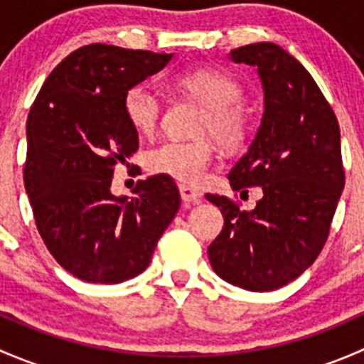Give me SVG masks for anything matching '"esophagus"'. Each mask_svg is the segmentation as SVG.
<instances>
[{
  "instance_id": "obj_1",
  "label": "esophagus",
  "mask_w": 364,
  "mask_h": 364,
  "mask_svg": "<svg viewBox=\"0 0 364 364\" xmlns=\"http://www.w3.org/2000/svg\"><path fill=\"white\" fill-rule=\"evenodd\" d=\"M179 193H181V199L185 203H199L203 199V193L188 185H179Z\"/></svg>"
}]
</instances>
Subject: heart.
I'll list each match as a JSON object with an SVG mask.
<instances>
[{
    "label": "heart",
    "instance_id": "b5f03b06",
    "mask_svg": "<svg viewBox=\"0 0 364 364\" xmlns=\"http://www.w3.org/2000/svg\"><path fill=\"white\" fill-rule=\"evenodd\" d=\"M176 84L199 102L205 111L197 134L211 135L223 148L241 144L248 130V116L243 105V87L216 68H199L179 73ZM123 112L137 134L151 135L161 116L160 98L146 84L128 87L123 97ZM213 160V148L205 139L197 141H165L146 155V167L181 183L196 185L204 178Z\"/></svg>",
    "mask_w": 364,
    "mask_h": 364
}]
</instances>
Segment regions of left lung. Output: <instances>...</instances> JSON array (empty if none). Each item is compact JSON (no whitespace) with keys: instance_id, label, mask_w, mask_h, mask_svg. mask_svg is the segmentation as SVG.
Listing matches in <instances>:
<instances>
[{"instance_id":"8db88e82","label":"left lung","mask_w":364,"mask_h":364,"mask_svg":"<svg viewBox=\"0 0 364 364\" xmlns=\"http://www.w3.org/2000/svg\"><path fill=\"white\" fill-rule=\"evenodd\" d=\"M230 60L257 67L264 114L252 146L227 178L236 192L260 186L264 196L252 211L229 197L205 196L223 215L208 255L229 284L274 291L306 271L329 236L345 185L340 127L314 77L280 46L237 47Z\"/></svg>"}]
</instances>
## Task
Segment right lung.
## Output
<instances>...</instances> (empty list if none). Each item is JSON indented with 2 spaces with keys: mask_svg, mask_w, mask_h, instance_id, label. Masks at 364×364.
Masks as SVG:
<instances>
[{
  "mask_svg": "<svg viewBox=\"0 0 364 364\" xmlns=\"http://www.w3.org/2000/svg\"><path fill=\"white\" fill-rule=\"evenodd\" d=\"M172 54L91 43L50 72L28 114L24 186L36 229L61 267L91 284H121L151 262L178 213L164 174L137 196H112V174L139 149L123 112L128 87L160 72Z\"/></svg>",
  "mask_w": 364,
  "mask_h": 364,
  "instance_id": "1",
  "label": "right lung"
}]
</instances>
